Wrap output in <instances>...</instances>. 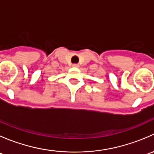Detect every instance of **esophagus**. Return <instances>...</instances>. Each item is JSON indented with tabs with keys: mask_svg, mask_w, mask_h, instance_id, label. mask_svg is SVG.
I'll return each mask as SVG.
<instances>
[{
	"mask_svg": "<svg viewBox=\"0 0 154 154\" xmlns=\"http://www.w3.org/2000/svg\"><path fill=\"white\" fill-rule=\"evenodd\" d=\"M72 66H73V67H74V68H78L79 65L78 64H74Z\"/></svg>",
	"mask_w": 154,
	"mask_h": 154,
	"instance_id": "esophagus-1",
	"label": "esophagus"
}]
</instances>
